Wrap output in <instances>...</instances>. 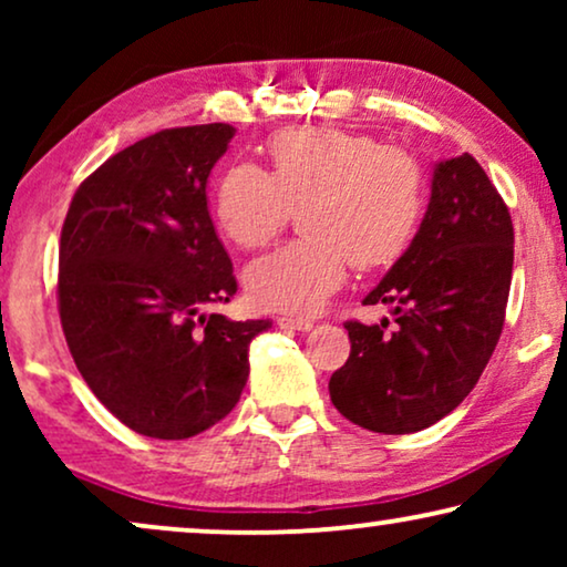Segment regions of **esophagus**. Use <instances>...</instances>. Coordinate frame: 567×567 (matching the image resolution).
Masks as SVG:
<instances>
[{
  "label": "esophagus",
  "instance_id": "esophagus-1",
  "mask_svg": "<svg viewBox=\"0 0 567 567\" xmlns=\"http://www.w3.org/2000/svg\"><path fill=\"white\" fill-rule=\"evenodd\" d=\"M278 328L281 330H299V332H307L315 328L312 320H305V317H278Z\"/></svg>",
  "mask_w": 567,
  "mask_h": 567
}]
</instances>
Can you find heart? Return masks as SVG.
<instances>
[{
	"label": "heart",
	"mask_w": 567,
	"mask_h": 567,
	"mask_svg": "<svg viewBox=\"0 0 567 567\" xmlns=\"http://www.w3.org/2000/svg\"><path fill=\"white\" fill-rule=\"evenodd\" d=\"M270 169L237 162L219 177L214 212L239 247H262L299 208L305 237L262 255L245 270L255 307L320 312L348 278L392 266L421 227L423 169L413 154L332 126L293 128L266 146Z\"/></svg>",
	"instance_id": "b5f03b06"
}]
</instances>
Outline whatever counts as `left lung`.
Listing matches in <instances>:
<instances>
[{
    "instance_id": "left-lung-1",
    "label": "left lung",
    "mask_w": 567,
    "mask_h": 567,
    "mask_svg": "<svg viewBox=\"0 0 567 567\" xmlns=\"http://www.w3.org/2000/svg\"><path fill=\"white\" fill-rule=\"evenodd\" d=\"M514 270L508 206L472 154L433 167L421 229L363 305L382 324L346 322L351 355L330 377L340 415L374 433H415L452 413L498 346Z\"/></svg>"
}]
</instances>
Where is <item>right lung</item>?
<instances>
[{
	"label": "right lung",
	"mask_w": 567,
	"mask_h": 567,
	"mask_svg": "<svg viewBox=\"0 0 567 567\" xmlns=\"http://www.w3.org/2000/svg\"><path fill=\"white\" fill-rule=\"evenodd\" d=\"M229 123L165 128L103 162L69 206L59 315L95 398L131 431L190 439L231 413L268 320L208 315L237 293L206 183Z\"/></svg>",
	"instance_id": "1"
}]
</instances>
